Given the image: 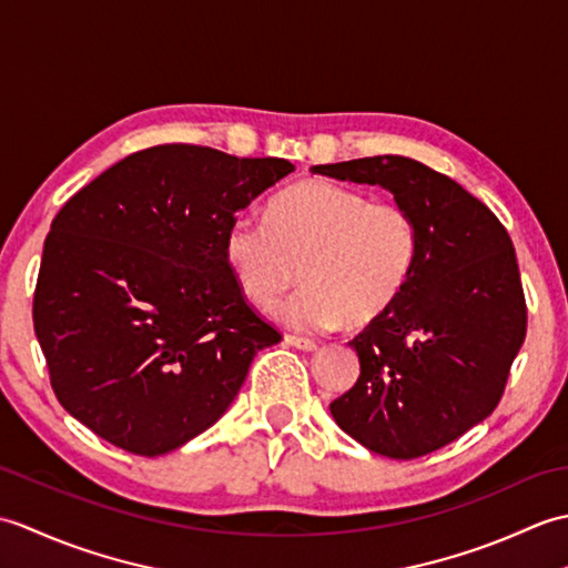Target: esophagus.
<instances>
[{
  "mask_svg": "<svg viewBox=\"0 0 568 568\" xmlns=\"http://www.w3.org/2000/svg\"><path fill=\"white\" fill-rule=\"evenodd\" d=\"M285 342L295 346V348H303V352H317V342L305 339V336H295V334H287Z\"/></svg>",
  "mask_w": 568,
  "mask_h": 568,
  "instance_id": "1",
  "label": "esophagus"
}]
</instances>
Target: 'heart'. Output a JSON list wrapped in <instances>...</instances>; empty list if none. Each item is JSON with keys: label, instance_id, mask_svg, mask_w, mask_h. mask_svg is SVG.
<instances>
[{"label": "heart", "instance_id": "obj_1", "mask_svg": "<svg viewBox=\"0 0 568 568\" xmlns=\"http://www.w3.org/2000/svg\"><path fill=\"white\" fill-rule=\"evenodd\" d=\"M224 258L261 312L281 305L300 268L305 287L283 310L300 332H329L344 320L368 327L407 291L419 229L400 202L312 178L277 192L265 222L239 216L229 224Z\"/></svg>", "mask_w": 568, "mask_h": 568}]
</instances>
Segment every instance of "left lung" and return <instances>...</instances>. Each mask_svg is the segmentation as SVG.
<instances>
[{
	"instance_id": "left-lung-1",
	"label": "left lung",
	"mask_w": 568,
	"mask_h": 568,
	"mask_svg": "<svg viewBox=\"0 0 568 568\" xmlns=\"http://www.w3.org/2000/svg\"><path fill=\"white\" fill-rule=\"evenodd\" d=\"M312 173L383 185L413 212L419 258L407 291L354 336L361 376L329 405L348 437L417 458L498 407L527 334V303L508 229L456 180L405 155L315 165Z\"/></svg>"
}]
</instances>
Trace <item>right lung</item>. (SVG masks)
<instances>
[{"instance_id":"right-lung-1","label":"right lung","mask_w":568,"mask_h":568,"mask_svg":"<svg viewBox=\"0 0 568 568\" xmlns=\"http://www.w3.org/2000/svg\"><path fill=\"white\" fill-rule=\"evenodd\" d=\"M165 143L72 195L45 236L33 329L68 413L129 454L159 456L210 429L261 348L283 339L241 293L226 229L293 173Z\"/></svg>"}]
</instances>
